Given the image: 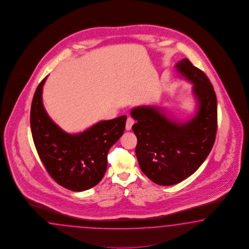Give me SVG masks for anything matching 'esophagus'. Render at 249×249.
<instances>
[{
  "label": "esophagus",
  "mask_w": 249,
  "mask_h": 249,
  "mask_svg": "<svg viewBox=\"0 0 249 249\" xmlns=\"http://www.w3.org/2000/svg\"><path fill=\"white\" fill-rule=\"evenodd\" d=\"M134 124V120L133 117H131V116H128L127 120H126V124H125V129L129 131V130H131L132 129V126H133V124Z\"/></svg>",
  "instance_id": "34e87169"
}]
</instances>
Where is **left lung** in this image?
Here are the masks:
<instances>
[{"label": "left lung", "mask_w": 249, "mask_h": 249, "mask_svg": "<svg viewBox=\"0 0 249 249\" xmlns=\"http://www.w3.org/2000/svg\"><path fill=\"white\" fill-rule=\"evenodd\" d=\"M175 67L193 84L198 107L192 119H171L158 107L142 106L131 111L136 120L132 129L137 137L135 153L141 170L162 186L177 184L196 172L211 153L217 133V97L210 79L188 58Z\"/></svg>", "instance_id": "8db88e82"}]
</instances>
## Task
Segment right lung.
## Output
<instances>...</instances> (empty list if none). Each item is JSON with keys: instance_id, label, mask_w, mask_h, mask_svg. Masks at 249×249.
<instances>
[{"instance_id": "1", "label": "right lung", "mask_w": 249, "mask_h": 249, "mask_svg": "<svg viewBox=\"0 0 249 249\" xmlns=\"http://www.w3.org/2000/svg\"><path fill=\"white\" fill-rule=\"evenodd\" d=\"M39 83L32 99L31 129L38 156L57 184L73 192H84L102 179L107 168L109 149L121 137L126 115L98 122L82 133H66L48 115Z\"/></svg>"}]
</instances>
